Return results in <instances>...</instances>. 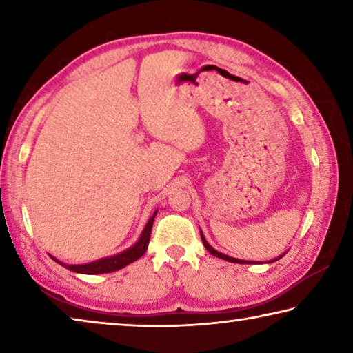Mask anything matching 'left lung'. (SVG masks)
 Here are the masks:
<instances>
[{
  "mask_svg": "<svg viewBox=\"0 0 353 353\" xmlns=\"http://www.w3.org/2000/svg\"><path fill=\"white\" fill-rule=\"evenodd\" d=\"M201 238H202V243H204V246H205V249L208 250V252H210L212 255H214V256H218V259H223V260H225V261H230V263H241V265H244V263H252V261H248V260H240V259H234V256H229V255H225V254H221V252H218L216 249H213L210 244L207 243V240H205V236H204V234H202V230H201ZM285 254H282L280 256H277V259H274V260H271L270 263H272V261H277L279 259H282Z\"/></svg>",
  "mask_w": 353,
  "mask_h": 353,
  "instance_id": "obj_1",
  "label": "left lung"
}]
</instances>
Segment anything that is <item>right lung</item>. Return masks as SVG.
Masks as SVG:
<instances>
[{
    "mask_svg": "<svg viewBox=\"0 0 353 353\" xmlns=\"http://www.w3.org/2000/svg\"><path fill=\"white\" fill-rule=\"evenodd\" d=\"M155 214H157V210H155L152 213V216L148 219V223L141 232L139 241H137L134 246H130L129 249L123 250V252L115 254L112 256H105V259L94 260L92 263H83V265H67V263L59 261L57 259H54V256H52V260L57 261L59 265L65 266L67 270L77 274H107V272H115L118 270H123L124 266H128L135 260H139L140 256L146 252L149 238H151V229H152Z\"/></svg>",
    "mask_w": 353,
    "mask_h": 353,
    "instance_id": "add662e5",
    "label": "right lung"
}]
</instances>
